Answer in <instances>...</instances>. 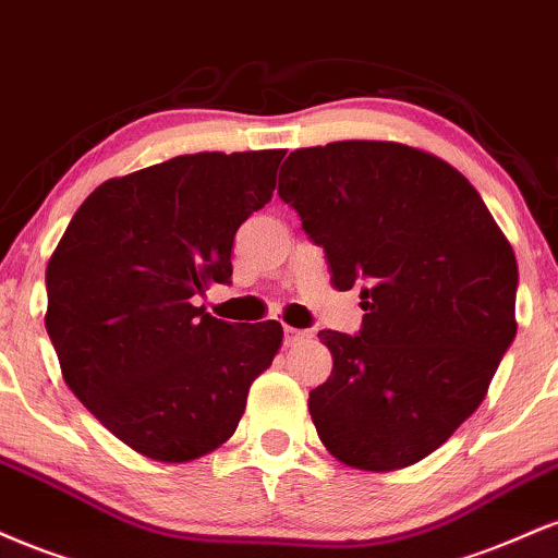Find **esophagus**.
I'll use <instances>...</instances> for the list:
<instances>
[{
    "instance_id": "esophagus-1",
    "label": "esophagus",
    "mask_w": 558,
    "mask_h": 558,
    "mask_svg": "<svg viewBox=\"0 0 558 558\" xmlns=\"http://www.w3.org/2000/svg\"><path fill=\"white\" fill-rule=\"evenodd\" d=\"M311 339V333L303 331V329H292V326H287L284 329V344L292 347V344H303Z\"/></svg>"
}]
</instances>
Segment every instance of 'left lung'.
<instances>
[{
  "label": "left lung",
  "instance_id": "8db88e82",
  "mask_svg": "<svg viewBox=\"0 0 558 558\" xmlns=\"http://www.w3.org/2000/svg\"><path fill=\"white\" fill-rule=\"evenodd\" d=\"M277 193L324 247L331 284L363 298L357 333H318L333 357L307 399L320 441L357 470L423 460L514 342L512 245L454 167L402 143L292 150Z\"/></svg>",
  "mask_w": 558,
  "mask_h": 558
}]
</instances>
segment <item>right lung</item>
<instances>
[{
  "instance_id": "right-lung-1",
  "label": "right lung",
  "mask_w": 558,
  "mask_h": 558,
  "mask_svg": "<svg viewBox=\"0 0 558 558\" xmlns=\"http://www.w3.org/2000/svg\"><path fill=\"white\" fill-rule=\"evenodd\" d=\"M284 150L177 156L104 182L46 266V331L64 384L120 441L185 462L238 430L281 326L195 305L232 284L242 221L271 201Z\"/></svg>"
}]
</instances>
